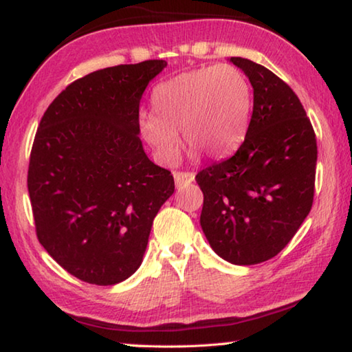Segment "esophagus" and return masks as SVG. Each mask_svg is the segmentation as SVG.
<instances>
[{
	"label": "esophagus",
	"instance_id": "obj_1",
	"mask_svg": "<svg viewBox=\"0 0 352 352\" xmlns=\"http://www.w3.org/2000/svg\"><path fill=\"white\" fill-rule=\"evenodd\" d=\"M194 178H195L194 172H182V170L174 172V180H175L177 188H182L184 184L194 182Z\"/></svg>",
	"mask_w": 352,
	"mask_h": 352
}]
</instances>
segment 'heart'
Returning a JSON list of instances; mask_svg holds the SVG:
<instances>
[{"mask_svg":"<svg viewBox=\"0 0 352 352\" xmlns=\"http://www.w3.org/2000/svg\"><path fill=\"white\" fill-rule=\"evenodd\" d=\"M153 115H142L140 132L163 164L175 163L182 140L192 153L223 158L245 136L252 88L233 65L182 73L158 83L151 96Z\"/></svg>","mask_w":352,"mask_h":352,"instance_id":"obj_1","label":"heart"}]
</instances>
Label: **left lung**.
Wrapping results in <instances>:
<instances>
[{
  "instance_id": "left-lung-1",
  "label": "left lung",
  "mask_w": 352,
  "mask_h": 352,
  "mask_svg": "<svg viewBox=\"0 0 352 352\" xmlns=\"http://www.w3.org/2000/svg\"><path fill=\"white\" fill-rule=\"evenodd\" d=\"M253 87V115L233 157L201 169L200 225L220 258L253 265L281 252L314 204L317 140L294 90L270 69L231 57Z\"/></svg>"
}]
</instances>
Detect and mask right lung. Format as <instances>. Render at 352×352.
<instances>
[{"label":"right lung","mask_w":352,"mask_h":352,"mask_svg":"<svg viewBox=\"0 0 352 352\" xmlns=\"http://www.w3.org/2000/svg\"><path fill=\"white\" fill-rule=\"evenodd\" d=\"M166 60L94 71L65 88L35 133L28 169L35 233L83 283L113 285L141 265L152 222L174 194L147 158L140 100Z\"/></svg>","instance_id":"obj_1"}]
</instances>
